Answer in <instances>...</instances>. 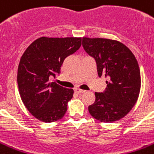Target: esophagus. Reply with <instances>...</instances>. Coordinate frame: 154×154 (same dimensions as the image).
<instances>
[{
  "label": "esophagus",
  "mask_w": 154,
  "mask_h": 154,
  "mask_svg": "<svg viewBox=\"0 0 154 154\" xmlns=\"http://www.w3.org/2000/svg\"><path fill=\"white\" fill-rule=\"evenodd\" d=\"M75 92H77V93H83L85 92V90H82V89H80V88H75Z\"/></svg>",
  "instance_id": "obj_1"
}]
</instances>
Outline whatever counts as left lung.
<instances>
[{"label":"left lung","mask_w":154,"mask_h":154,"mask_svg":"<svg viewBox=\"0 0 154 154\" xmlns=\"http://www.w3.org/2000/svg\"><path fill=\"white\" fill-rule=\"evenodd\" d=\"M85 51L96 62L99 77L107 78L106 88L95 92V101L88 106L90 114L101 122L123 118L136 103L141 87L139 64L124 44L104 38L83 37Z\"/></svg>","instance_id":"1"}]
</instances>
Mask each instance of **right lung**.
Returning a JSON list of instances; mask_svg holds the SVG:
<instances>
[{
    "label": "right lung",
    "mask_w": 154,
    "mask_h": 154,
    "mask_svg": "<svg viewBox=\"0 0 154 154\" xmlns=\"http://www.w3.org/2000/svg\"><path fill=\"white\" fill-rule=\"evenodd\" d=\"M81 37H40L27 48L18 68L17 82L23 104L46 123L63 118L73 90L50 82L60 73L64 59L80 48Z\"/></svg>",
    "instance_id": "add662e5"
}]
</instances>
